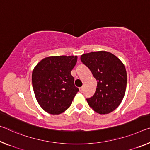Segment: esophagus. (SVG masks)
Masks as SVG:
<instances>
[{"mask_svg": "<svg viewBox=\"0 0 150 150\" xmlns=\"http://www.w3.org/2000/svg\"><path fill=\"white\" fill-rule=\"evenodd\" d=\"M79 89H80V91L81 92V93H82V91H83V87H82V86L80 87V88Z\"/></svg>", "mask_w": 150, "mask_h": 150, "instance_id": "obj_1", "label": "esophagus"}]
</instances>
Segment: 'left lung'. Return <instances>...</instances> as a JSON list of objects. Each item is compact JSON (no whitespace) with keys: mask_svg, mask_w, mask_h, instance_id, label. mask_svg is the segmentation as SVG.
<instances>
[{"mask_svg":"<svg viewBox=\"0 0 150 150\" xmlns=\"http://www.w3.org/2000/svg\"><path fill=\"white\" fill-rule=\"evenodd\" d=\"M80 59L97 80L88 105L99 114H108L121 104L125 93L127 72L124 64L111 53L100 51L84 54Z\"/></svg>","mask_w":150,"mask_h":150,"instance_id":"1","label":"left lung"}]
</instances>
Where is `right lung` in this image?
Masks as SVG:
<instances>
[{"mask_svg":"<svg viewBox=\"0 0 150 150\" xmlns=\"http://www.w3.org/2000/svg\"><path fill=\"white\" fill-rule=\"evenodd\" d=\"M77 56H50L34 68L32 85L41 107L48 113L59 115L68 109L79 91L71 71Z\"/></svg>","mask_w":150,"mask_h":150,"instance_id":"1","label":"right lung"}]
</instances>
